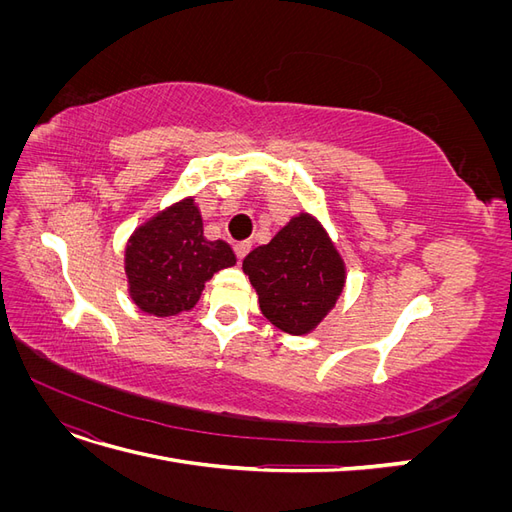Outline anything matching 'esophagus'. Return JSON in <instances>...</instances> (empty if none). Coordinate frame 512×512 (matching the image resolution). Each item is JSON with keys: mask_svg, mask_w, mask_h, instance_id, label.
Masks as SVG:
<instances>
[{"mask_svg": "<svg viewBox=\"0 0 512 512\" xmlns=\"http://www.w3.org/2000/svg\"><path fill=\"white\" fill-rule=\"evenodd\" d=\"M250 250H252V243H250V241H241V243L235 245V254H237L239 260H243Z\"/></svg>", "mask_w": 512, "mask_h": 512, "instance_id": "esophagus-1", "label": "esophagus"}]
</instances>
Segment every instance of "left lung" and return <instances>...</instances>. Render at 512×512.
<instances>
[{"instance_id": "obj_1", "label": "left lung", "mask_w": 512, "mask_h": 512, "mask_svg": "<svg viewBox=\"0 0 512 512\" xmlns=\"http://www.w3.org/2000/svg\"><path fill=\"white\" fill-rule=\"evenodd\" d=\"M260 312L288 335H307L335 309L346 288V262L316 215L301 211L243 258Z\"/></svg>"}]
</instances>
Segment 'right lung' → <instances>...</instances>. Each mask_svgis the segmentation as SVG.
Masks as SVG:
<instances>
[{"label":"right lung","instance_id":"add662e5","mask_svg":"<svg viewBox=\"0 0 512 512\" xmlns=\"http://www.w3.org/2000/svg\"><path fill=\"white\" fill-rule=\"evenodd\" d=\"M232 265H237L232 247L205 237L194 196L153 213L134 228L123 250L130 299L156 318L190 312L211 277Z\"/></svg>","mask_w":512,"mask_h":512}]
</instances>
